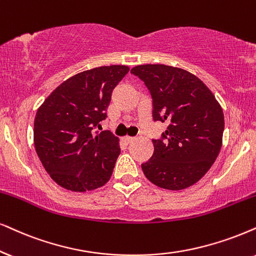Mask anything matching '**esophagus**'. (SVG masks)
<instances>
[{
  "instance_id": "obj_1",
  "label": "esophagus",
  "mask_w": 256,
  "mask_h": 256,
  "mask_svg": "<svg viewBox=\"0 0 256 256\" xmlns=\"http://www.w3.org/2000/svg\"><path fill=\"white\" fill-rule=\"evenodd\" d=\"M122 140H124L126 144H130V143H132V142L134 140V137H128V136H126V137L122 138Z\"/></svg>"
}]
</instances>
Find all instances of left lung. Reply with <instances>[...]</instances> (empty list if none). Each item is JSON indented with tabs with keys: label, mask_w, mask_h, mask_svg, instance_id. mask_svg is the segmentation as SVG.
Here are the masks:
<instances>
[{
	"label": "left lung",
	"mask_w": 256,
	"mask_h": 256,
	"mask_svg": "<svg viewBox=\"0 0 256 256\" xmlns=\"http://www.w3.org/2000/svg\"><path fill=\"white\" fill-rule=\"evenodd\" d=\"M152 98L154 122H166L154 154L142 164L154 186L182 190L202 178L222 146L224 117L208 87L186 70L166 64H140L131 70Z\"/></svg>",
	"instance_id": "8db88e82"
}]
</instances>
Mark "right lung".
<instances>
[{"instance_id":"add662e5","label":"right lung","mask_w":256,"mask_h":256,"mask_svg":"<svg viewBox=\"0 0 256 256\" xmlns=\"http://www.w3.org/2000/svg\"><path fill=\"white\" fill-rule=\"evenodd\" d=\"M128 72L113 64L85 70L58 86L38 108L34 145L52 180L70 192L108 183L120 154L118 138L102 130L112 90Z\"/></svg>"}]
</instances>
